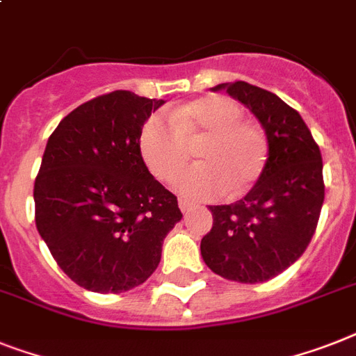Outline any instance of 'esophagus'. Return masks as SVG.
I'll return each mask as SVG.
<instances>
[{"label":"esophagus","mask_w":356,"mask_h":356,"mask_svg":"<svg viewBox=\"0 0 356 356\" xmlns=\"http://www.w3.org/2000/svg\"><path fill=\"white\" fill-rule=\"evenodd\" d=\"M195 207L193 203H190V201H186V199H179V208H181V212H190L192 208Z\"/></svg>","instance_id":"1"}]
</instances>
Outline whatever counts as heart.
Masks as SVG:
<instances>
[{"instance_id":"1","label":"heart","mask_w":356,"mask_h":356,"mask_svg":"<svg viewBox=\"0 0 356 356\" xmlns=\"http://www.w3.org/2000/svg\"><path fill=\"white\" fill-rule=\"evenodd\" d=\"M203 164L175 179V190L190 199L238 197L261 177L267 163V137L259 126L243 120L238 104L221 95L199 98L164 118L152 115L143 124L138 148L155 177L170 181L199 146Z\"/></svg>"}]
</instances>
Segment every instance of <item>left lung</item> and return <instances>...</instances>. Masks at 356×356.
Instances as JSON below:
<instances>
[{
    "mask_svg": "<svg viewBox=\"0 0 356 356\" xmlns=\"http://www.w3.org/2000/svg\"><path fill=\"white\" fill-rule=\"evenodd\" d=\"M221 89L258 118L268 153L243 199L208 207L213 225L201 239V256L225 280L261 283L291 267L313 238L323 204L322 153L300 113L280 97L247 82L212 91Z\"/></svg>",
    "mask_w": 356,
    "mask_h": 356,
    "instance_id": "1",
    "label": "left lung"
}]
</instances>
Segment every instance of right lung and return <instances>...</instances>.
I'll use <instances>...</instances> for the list:
<instances>
[{
	"label": "right lung",
	"instance_id": "right-lung-1",
	"mask_svg": "<svg viewBox=\"0 0 356 356\" xmlns=\"http://www.w3.org/2000/svg\"><path fill=\"white\" fill-rule=\"evenodd\" d=\"M163 104L113 91L78 106L49 137L34 181L36 228L58 267L88 291L118 294L146 282L183 218L138 148L143 124Z\"/></svg>",
	"mask_w": 356,
	"mask_h": 356
}]
</instances>
